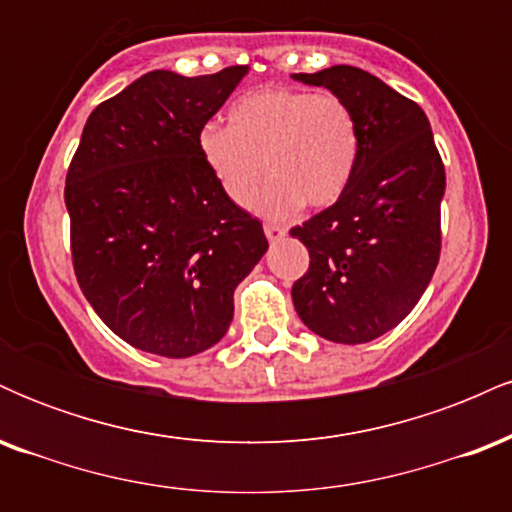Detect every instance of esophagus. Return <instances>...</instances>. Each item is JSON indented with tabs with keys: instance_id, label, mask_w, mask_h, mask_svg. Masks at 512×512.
Instances as JSON below:
<instances>
[{
	"instance_id": "34e87169",
	"label": "esophagus",
	"mask_w": 512,
	"mask_h": 512,
	"mask_svg": "<svg viewBox=\"0 0 512 512\" xmlns=\"http://www.w3.org/2000/svg\"><path fill=\"white\" fill-rule=\"evenodd\" d=\"M264 236H267L269 240H279L286 236V228L284 226H276V223H264Z\"/></svg>"
}]
</instances>
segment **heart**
Wrapping results in <instances>:
<instances>
[{"label":"heart","instance_id":"b5f03b06","mask_svg":"<svg viewBox=\"0 0 512 512\" xmlns=\"http://www.w3.org/2000/svg\"><path fill=\"white\" fill-rule=\"evenodd\" d=\"M231 127L207 122L197 151L216 185L236 207H248L264 166L272 180L255 209L286 219L305 202L327 207L351 182L358 161V125L332 93L267 86L245 93L228 113Z\"/></svg>","mask_w":512,"mask_h":512}]
</instances>
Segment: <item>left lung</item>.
Returning a JSON list of instances; mask_svg holds the SVG:
<instances>
[{"label":"left lung","instance_id":"obj_1","mask_svg":"<svg viewBox=\"0 0 512 512\" xmlns=\"http://www.w3.org/2000/svg\"><path fill=\"white\" fill-rule=\"evenodd\" d=\"M293 79L342 98L358 125L342 197L291 228L310 255L293 305L322 339L373 342L411 313L438 267L443 161L424 110L378 76L337 64Z\"/></svg>","mask_w":512,"mask_h":512}]
</instances>
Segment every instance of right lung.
Returning <instances> with one entry per match:
<instances>
[{"mask_svg": "<svg viewBox=\"0 0 512 512\" xmlns=\"http://www.w3.org/2000/svg\"><path fill=\"white\" fill-rule=\"evenodd\" d=\"M245 74L156 69L88 115L64 187L74 274L134 349L187 358L214 346L233 291L269 248L197 151V132Z\"/></svg>", "mask_w": 512, "mask_h": 512, "instance_id": "1", "label": "right lung"}]
</instances>
